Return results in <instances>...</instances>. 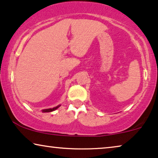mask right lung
<instances>
[{
	"instance_id": "add662e5",
	"label": "right lung",
	"mask_w": 158,
	"mask_h": 158,
	"mask_svg": "<svg viewBox=\"0 0 158 158\" xmlns=\"http://www.w3.org/2000/svg\"><path fill=\"white\" fill-rule=\"evenodd\" d=\"M60 106L61 105H58L57 106L54 107V108H50V109H43L42 110V112H51V111H55L56 109H57L58 108H59Z\"/></svg>"
}]
</instances>
